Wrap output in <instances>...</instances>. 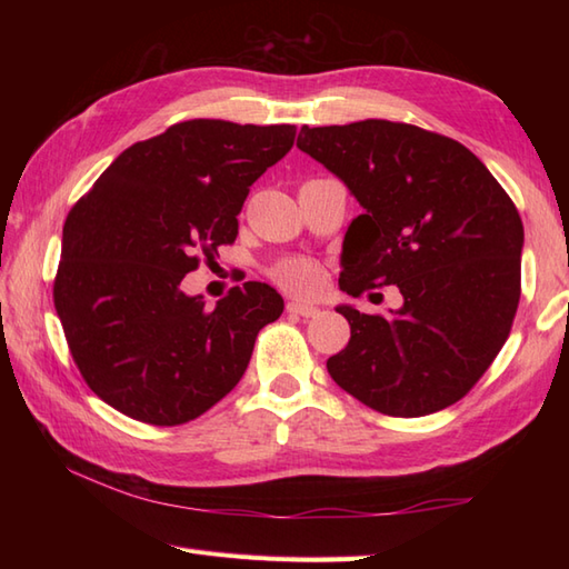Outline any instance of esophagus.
Segmentation results:
<instances>
[{
	"mask_svg": "<svg viewBox=\"0 0 569 569\" xmlns=\"http://www.w3.org/2000/svg\"><path fill=\"white\" fill-rule=\"evenodd\" d=\"M286 310L291 312V316H300V318H316L318 316V308L316 306H308V303H298V300H291V303L286 306Z\"/></svg>",
	"mask_w": 569,
	"mask_h": 569,
	"instance_id": "esophagus-1",
	"label": "esophagus"
}]
</instances>
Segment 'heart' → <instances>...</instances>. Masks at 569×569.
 Wrapping results in <instances>:
<instances>
[{"instance_id": "obj_1", "label": "heart", "mask_w": 569, "mask_h": 569, "mask_svg": "<svg viewBox=\"0 0 569 569\" xmlns=\"http://www.w3.org/2000/svg\"><path fill=\"white\" fill-rule=\"evenodd\" d=\"M271 278L276 286L283 288V291L300 298H310L320 293V288L325 283V271L318 261H312L308 257H288L273 266Z\"/></svg>"}]
</instances>
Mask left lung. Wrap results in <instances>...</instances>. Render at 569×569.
Listing matches in <instances>:
<instances>
[{
  "mask_svg": "<svg viewBox=\"0 0 569 569\" xmlns=\"http://www.w3.org/2000/svg\"><path fill=\"white\" fill-rule=\"evenodd\" d=\"M298 149L365 208L345 234L342 291L398 286L403 296L393 318L337 308L352 337L328 359L330 377L383 416L457 403L516 318L523 222L513 200L467 147L413 124L303 127Z\"/></svg>",
  "mask_w": 569,
  "mask_h": 569,
  "instance_id": "8db88e82",
  "label": "left lung"
}]
</instances>
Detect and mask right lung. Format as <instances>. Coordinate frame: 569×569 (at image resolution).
<instances>
[{
    "label": "right lung",
    "mask_w": 569,
    "mask_h": 569,
    "mask_svg": "<svg viewBox=\"0 0 569 569\" xmlns=\"http://www.w3.org/2000/svg\"><path fill=\"white\" fill-rule=\"evenodd\" d=\"M296 141L293 124L190 119L137 141L63 227L53 303L70 355L104 403L183 426L239 383L257 335L281 318L271 286H234L214 308L180 281L232 244L249 188Z\"/></svg>",
    "instance_id": "right-lung-1"
}]
</instances>
